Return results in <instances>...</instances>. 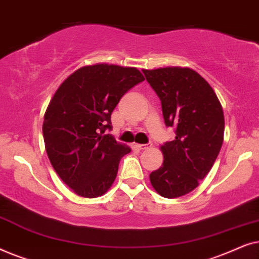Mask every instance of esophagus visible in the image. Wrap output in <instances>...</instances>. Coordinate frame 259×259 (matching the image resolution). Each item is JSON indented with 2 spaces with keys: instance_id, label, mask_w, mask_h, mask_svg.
<instances>
[{
  "instance_id": "obj_1",
  "label": "esophagus",
  "mask_w": 259,
  "mask_h": 259,
  "mask_svg": "<svg viewBox=\"0 0 259 259\" xmlns=\"http://www.w3.org/2000/svg\"><path fill=\"white\" fill-rule=\"evenodd\" d=\"M134 146H136L138 150H140V151H144V150H146V148L148 147L147 145H144V144H136L134 145Z\"/></svg>"
}]
</instances>
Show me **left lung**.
Here are the masks:
<instances>
[{
    "label": "left lung",
    "mask_w": 259,
    "mask_h": 259,
    "mask_svg": "<svg viewBox=\"0 0 259 259\" xmlns=\"http://www.w3.org/2000/svg\"><path fill=\"white\" fill-rule=\"evenodd\" d=\"M161 101L165 125L175 140L160 147L164 162L150 175L165 198L190 193L210 172L224 140V113L214 91L196 70L182 67L143 69Z\"/></svg>",
    "instance_id": "obj_1"
}]
</instances>
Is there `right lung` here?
<instances>
[{"label":"right lung","instance_id":"right-lung-1","mask_svg":"<svg viewBox=\"0 0 259 259\" xmlns=\"http://www.w3.org/2000/svg\"><path fill=\"white\" fill-rule=\"evenodd\" d=\"M144 76L134 67L84 66L60 84L45 113V146L62 182L77 196L105 194L131 148L116 143L111 114L122 95Z\"/></svg>","mask_w":259,"mask_h":259}]
</instances>
